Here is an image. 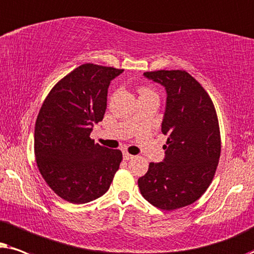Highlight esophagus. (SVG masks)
Returning <instances> with one entry per match:
<instances>
[{
    "label": "esophagus",
    "mask_w": 254,
    "mask_h": 254,
    "mask_svg": "<svg viewBox=\"0 0 254 254\" xmlns=\"http://www.w3.org/2000/svg\"><path fill=\"white\" fill-rule=\"evenodd\" d=\"M132 158H133V155L130 154V153H127V152H124V153H123V159H124V160H130V159H132Z\"/></svg>",
    "instance_id": "obj_1"
}]
</instances>
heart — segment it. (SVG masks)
<instances>
[{
    "instance_id": "obj_1",
    "label": "heart",
    "mask_w": 254,
    "mask_h": 254,
    "mask_svg": "<svg viewBox=\"0 0 254 254\" xmlns=\"http://www.w3.org/2000/svg\"><path fill=\"white\" fill-rule=\"evenodd\" d=\"M146 92H150V90H147V89H143V90H141V93H146Z\"/></svg>"
}]
</instances>
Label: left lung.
I'll return each mask as SVG.
<instances>
[{
	"instance_id": "8db88e82",
	"label": "left lung",
	"mask_w": 254,
	"mask_h": 254,
	"mask_svg": "<svg viewBox=\"0 0 254 254\" xmlns=\"http://www.w3.org/2000/svg\"><path fill=\"white\" fill-rule=\"evenodd\" d=\"M144 76L166 90L161 132L168 138L164 160L151 162L138 187L154 207L174 210L194 203L211 184L221 155L217 115L208 93L186 70Z\"/></svg>"
}]
</instances>
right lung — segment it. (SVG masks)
Wrapping results in <instances>:
<instances>
[{
    "instance_id": "add662e5",
    "label": "right lung",
    "mask_w": 254,
    "mask_h": 254,
    "mask_svg": "<svg viewBox=\"0 0 254 254\" xmlns=\"http://www.w3.org/2000/svg\"><path fill=\"white\" fill-rule=\"evenodd\" d=\"M124 69L83 64L52 88L35 127L37 166L57 195L74 204L96 200L110 187L122 152L95 144L110 81Z\"/></svg>"
}]
</instances>
